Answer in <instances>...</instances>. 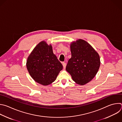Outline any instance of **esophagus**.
<instances>
[{"instance_id":"1","label":"esophagus","mask_w":122,"mask_h":122,"mask_svg":"<svg viewBox=\"0 0 122 122\" xmlns=\"http://www.w3.org/2000/svg\"><path fill=\"white\" fill-rule=\"evenodd\" d=\"M62 65H63L64 68H65L66 66V63L65 62H62Z\"/></svg>"}]
</instances>
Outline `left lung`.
<instances>
[{
    "mask_svg": "<svg viewBox=\"0 0 122 122\" xmlns=\"http://www.w3.org/2000/svg\"><path fill=\"white\" fill-rule=\"evenodd\" d=\"M70 49L71 57L66 69L76 83L85 85L96 75L100 66V56L92 47L83 40L73 42Z\"/></svg>",
    "mask_w": 122,
    "mask_h": 122,
    "instance_id": "obj_1",
    "label": "left lung"
}]
</instances>
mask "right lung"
I'll use <instances>...</instances> for the list:
<instances>
[{
  "mask_svg": "<svg viewBox=\"0 0 122 122\" xmlns=\"http://www.w3.org/2000/svg\"><path fill=\"white\" fill-rule=\"evenodd\" d=\"M26 66L29 73L36 82L46 86L56 79L63 65L54 54L52 46L40 42L28 58Z\"/></svg>",
  "mask_w": 122,
  "mask_h": 122,
  "instance_id": "add662e5",
  "label": "right lung"
}]
</instances>
